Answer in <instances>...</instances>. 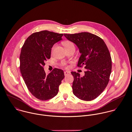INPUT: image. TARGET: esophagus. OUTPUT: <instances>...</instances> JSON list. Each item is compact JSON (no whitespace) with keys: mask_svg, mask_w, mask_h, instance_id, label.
Returning a JSON list of instances; mask_svg holds the SVG:
<instances>
[{"mask_svg":"<svg viewBox=\"0 0 132 132\" xmlns=\"http://www.w3.org/2000/svg\"><path fill=\"white\" fill-rule=\"evenodd\" d=\"M64 75H65V76H67V75H70V74H71V73H70V72H69V71H65V72H64Z\"/></svg>","mask_w":132,"mask_h":132,"instance_id":"obj_1","label":"esophagus"}]
</instances>
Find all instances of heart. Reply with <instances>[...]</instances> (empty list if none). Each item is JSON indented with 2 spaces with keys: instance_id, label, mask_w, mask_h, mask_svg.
<instances>
[{
  "instance_id": "obj_1",
  "label": "heart",
  "mask_w": 132,
  "mask_h": 132,
  "mask_svg": "<svg viewBox=\"0 0 132 132\" xmlns=\"http://www.w3.org/2000/svg\"><path fill=\"white\" fill-rule=\"evenodd\" d=\"M63 45L64 46L65 49L70 48H75V45L74 44L70 41H66L63 43ZM62 65L63 67H67V64L65 62H63L62 63Z\"/></svg>"
}]
</instances>
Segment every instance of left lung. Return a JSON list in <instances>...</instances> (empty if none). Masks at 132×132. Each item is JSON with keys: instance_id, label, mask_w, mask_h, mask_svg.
<instances>
[{"instance_id": "obj_1", "label": "left lung", "mask_w": 132, "mask_h": 132, "mask_svg": "<svg viewBox=\"0 0 132 132\" xmlns=\"http://www.w3.org/2000/svg\"><path fill=\"white\" fill-rule=\"evenodd\" d=\"M76 44L81 56L77 66L85 65V75L72 72L73 94L79 99L90 101L98 97L107 86L112 71V59L106 45L99 37L88 32L64 34Z\"/></svg>"}]
</instances>
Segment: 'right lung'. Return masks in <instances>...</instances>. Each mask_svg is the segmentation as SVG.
Returning <instances> with one entry per match:
<instances>
[{
  "instance_id": "right-lung-1",
  "label": "right lung",
  "mask_w": 132,
  "mask_h": 132,
  "mask_svg": "<svg viewBox=\"0 0 132 132\" xmlns=\"http://www.w3.org/2000/svg\"><path fill=\"white\" fill-rule=\"evenodd\" d=\"M62 34L46 30L31 34L25 41L20 55V70L31 94L40 100L55 97L64 78L62 70L55 68L46 74L44 61L51 58L53 45L61 40Z\"/></svg>"
}]
</instances>
